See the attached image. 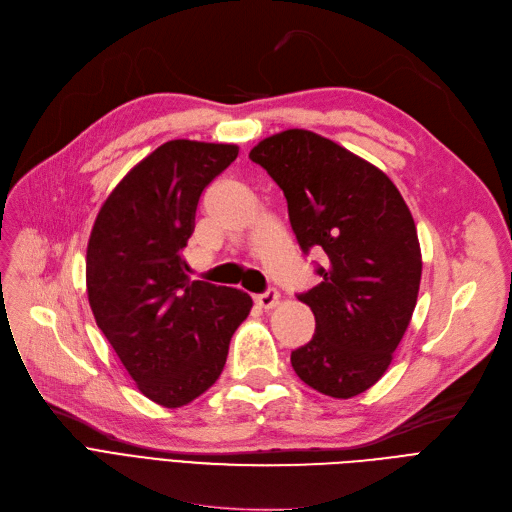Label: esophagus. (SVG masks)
I'll return each instance as SVG.
<instances>
[{"mask_svg": "<svg viewBox=\"0 0 512 512\" xmlns=\"http://www.w3.org/2000/svg\"><path fill=\"white\" fill-rule=\"evenodd\" d=\"M279 298H281V296H279L277 289H266L264 294H258V296H256V304H258L260 308L269 310V308H273V306L279 304Z\"/></svg>", "mask_w": 512, "mask_h": 512, "instance_id": "esophagus-1", "label": "esophagus"}]
</instances>
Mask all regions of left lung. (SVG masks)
<instances>
[{
    "mask_svg": "<svg viewBox=\"0 0 512 512\" xmlns=\"http://www.w3.org/2000/svg\"><path fill=\"white\" fill-rule=\"evenodd\" d=\"M283 189L304 254L325 252L321 283L298 294L314 335L291 367L316 392L352 398L387 371L417 306L421 248L412 214L389 177L312 131L289 129L250 152Z\"/></svg>",
    "mask_w": 512,
    "mask_h": 512,
    "instance_id": "1",
    "label": "left lung"
}]
</instances>
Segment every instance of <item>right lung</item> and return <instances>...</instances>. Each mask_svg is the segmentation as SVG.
Returning a JSON list of instances; mask_svg holds the SVG:
<instances>
[{"mask_svg":"<svg viewBox=\"0 0 512 512\" xmlns=\"http://www.w3.org/2000/svg\"><path fill=\"white\" fill-rule=\"evenodd\" d=\"M237 145L166 141L104 202L87 246V296L139 392L166 408L202 396L221 377L252 298L191 281L183 248L202 191L237 158Z\"/></svg>","mask_w":512,"mask_h":512,"instance_id":"1","label":"right lung"}]
</instances>
